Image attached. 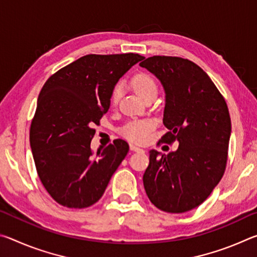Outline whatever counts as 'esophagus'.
<instances>
[{
	"label": "esophagus",
	"mask_w": 257,
	"mask_h": 257,
	"mask_svg": "<svg viewBox=\"0 0 257 257\" xmlns=\"http://www.w3.org/2000/svg\"><path fill=\"white\" fill-rule=\"evenodd\" d=\"M130 150L134 152H143V149H141V147H138L134 144H130Z\"/></svg>",
	"instance_id": "1"
}]
</instances>
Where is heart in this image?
<instances>
[{"mask_svg": "<svg viewBox=\"0 0 257 257\" xmlns=\"http://www.w3.org/2000/svg\"><path fill=\"white\" fill-rule=\"evenodd\" d=\"M132 86L139 96L144 99H147L152 96L158 95V84L153 77L149 73L141 72L135 75L132 79ZM122 96V85L118 82L113 87L111 92V102L112 104H116ZM155 128V121L152 119H143V120H134L130 121L124 127L121 129V135L129 141L135 143H142L146 141L150 133Z\"/></svg>", "mask_w": 257, "mask_h": 257, "instance_id": "1", "label": "heart"}]
</instances>
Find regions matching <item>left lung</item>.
I'll use <instances>...</instances> for the list:
<instances>
[{"label":"left lung","instance_id":"1","mask_svg":"<svg viewBox=\"0 0 257 257\" xmlns=\"http://www.w3.org/2000/svg\"><path fill=\"white\" fill-rule=\"evenodd\" d=\"M139 66L159 78L165 92L161 142L176 152L150 151L143 176L150 201L161 211L184 213L210 196L225 171L231 120L224 98L207 73L191 61L154 55Z\"/></svg>","mask_w":257,"mask_h":257}]
</instances>
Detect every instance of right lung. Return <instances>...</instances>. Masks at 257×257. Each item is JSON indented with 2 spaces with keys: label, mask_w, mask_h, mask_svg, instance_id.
Here are the masks:
<instances>
[{
  "label": "right lung",
  "mask_w": 257,
  "mask_h": 257,
  "mask_svg": "<svg viewBox=\"0 0 257 257\" xmlns=\"http://www.w3.org/2000/svg\"><path fill=\"white\" fill-rule=\"evenodd\" d=\"M143 58L88 54L60 69L43 86L29 141L38 177L60 205L85 208L96 203L127 155L129 145L122 139L94 155L93 125L110 107L113 87Z\"/></svg>",
  "instance_id": "obj_1"
}]
</instances>
